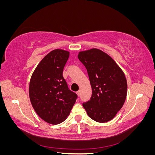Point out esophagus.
I'll use <instances>...</instances> for the list:
<instances>
[{"mask_svg":"<svg viewBox=\"0 0 155 155\" xmlns=\"http://www.w3.org/2000/svg\"><path fill=\"white\" fill-rule=\"evenodd\" d=\"M76 93H77L78 96H80V94H81V91H78Z\"/></svg>","mask_w":155,"mask_h":155,"instance_id":"obj_1","label":"esophagus"}]
</instances>
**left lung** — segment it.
<instances>
[{"instance_id":"left-lung-1","label":"left lung","mask_w":155,"mask_h":155,"mask_svg":"<svg viewBox=\"0 0 155 155\" xmlns=\"http://www.w3.org/2000/svg\"><path fill=\"white\" fill-rule=\"evenodd\" d=\"M78 59L87 68L92 91L90 100L83 106L91 118L107 122L124 104L127 92L125 74L112 58L99 49L80 51Z\"/></svg>"}]
</instances>
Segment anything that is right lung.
<instances>
[{
	"label": "right lung",
	"mask_w": 155,
	"mask_h": 155,
	"mask_svg": "<svg viewBox=\"0 0 155 155\" xmlns=\"http://www.w3.org/2000/svg\"><path fill=\"white\" fill-rule=\"evenodd\" d=\"M69 52L54 50L41 60L33 73L29 86L31 104L41 119L59 124L67 118L78 98L63 76Z\"/></svg>",
	"instance_id": "obj_1"
}]
</instances>
